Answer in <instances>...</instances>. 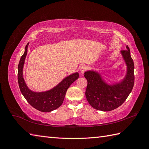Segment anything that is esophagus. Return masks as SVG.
I'll list each match as a JSON object with an SVG mask.
<instances>
[{"label": "esophagus", "mask_w": 149, "mask_h": 149, "mask_svg": "<svg viewBox=\"0 0 149 149\" xmlns=\"http://www.w3.org/2000/svg\"><path fill=\"white\" fill-rule=\"evenodd\" d=\"M86 70H87V66L86 65H83L82 66H81V67H80V73H81V74H83Z\"/></svg>", "instance_id": "obj_1"}]
</instances>
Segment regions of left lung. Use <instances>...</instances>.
I'll use <instances>...</instances> for the list:
<instances>
[{
    "label": "left lung",
    "mask_w": 149,
    "mask_h": 149,
    "mask_svg": "<svg viewBox=\"0 0 149 149\" xmlns=\"http://www.w3.org/2000/svg\"><path fill=\"white\" fill-rule=\"evenodd\" d=\"M120 53L127 66V73L119 83L107 84L100 74L94 71L84 73L88 81L86 97L89 104L99 111H110L121 106L132 91L134 84V64L129 47Z\"/></svg>",
    "instance_id": "left-lung-1"
}]
</instances>
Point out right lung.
<instances>
[{
    "mask_svg": "<svg viewBox=\"0 0 149 149\" xmlns=\"http://www.w3.org/2000/svg\"><path fill=\"white\" fill-rule=\"evenodd\" d=\"M29 43L25 48V52L21 56L18 66V82L20 91L30 104L41 112H48L56 109L64 101L67 89L79 78L78 72L71 74L50 90L45 92H34L26 86L23 76V68L27 54Z\"/></svg>",
    "mask_w": 149,
    "mask_h": 149,
    "instance_id": "1",
    "label": "right lung"
}]
</instances>
